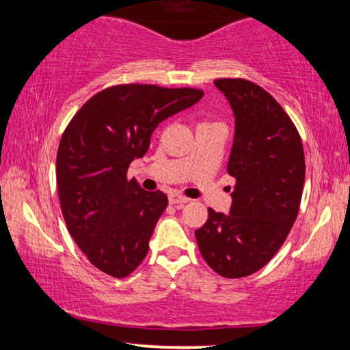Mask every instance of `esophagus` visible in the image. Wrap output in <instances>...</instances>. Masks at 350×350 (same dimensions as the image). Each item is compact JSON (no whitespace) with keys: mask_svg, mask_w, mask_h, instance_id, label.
I'll return each mask as SVG.
<instances>
[{"mask_svg":"<svg viewBox=\"0 0 350 350\" xmlns=\"http://www.w3.org/2000/svg\"><path fill=\"white\" fill-rule=\"evenodd\" d=\"M169 202H170L172 205H176V207L181 208L186 202H189V199L185 198V196H181V194L172 193V194L169 196Z\"/></svg>","mask_w":350,"mask_h":350,"instance_id":"esophagus-1","label":"esophagus"}]
</instances>
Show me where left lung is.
I'll use <instances>...</instances> for the list:
<instances>
[{
	"instance_id": "left-lung-1",
	"label": "left lung",
	"mask_w": 350,
	"mask_h": 350,
	"mask_svg": "<svg viewBox=\"0 0 350 350\" xmlns=\"http://www.w3.org/2000/svg\"><path fill=\"white\" fill-rule=\"evenodd\" d=\"M236 118L228 174L236 180L229 215L208 208L196 231L205 262L226 279L260 271L284 245L299 212L304 151L298 129L269 92L252 81L219 78Z\"/></svg>"
}]
</instances>
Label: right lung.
I'll return each mask as SVG.
<instances>
[{
    "mask_svg": "<svg viewBox=\"0 0 350 350\" xmlns=\"http://www.w3.org/2000/svg\"><path fill=\"white\" fill-rule=\"evenodd\" d=\"M204 90L118 84L78 109L57 151V189L66 228L105 274L122 279L140 266L157 219L167 207L161 191L142 189L127 170L150 148L154 129L193 107Z\"/></svg>",
    "mask_w": 350,
    "mask_h": 350,
    "instance_id": "right-lung-1",
    "label": "right lung"
}]
</instances>
